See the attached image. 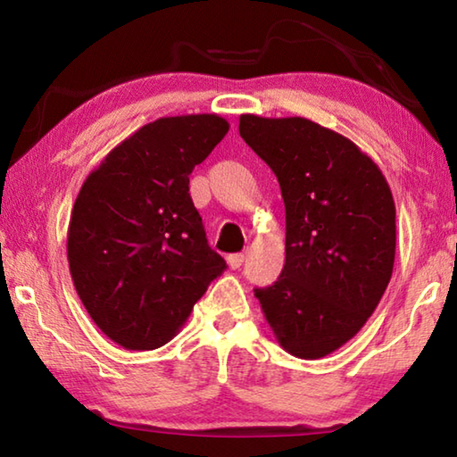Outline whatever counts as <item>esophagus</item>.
I'll list each match as a JSON object with an SVG mask.
<instances>
[{
  "label": "esophagus",
  "mask_w": 457,
  "mask_h": 457,
  "mask_svg": "<svg viewBox=\"0 0 457 457\" xmlns=\"http://www.w3.org/2000/svg\"><path fill=\"white\" fill-rule=\"evenodd\" d=\"M244 260H245L244 253H231V256L228 258V264L231 270H239V266L244 264Z\"/></svg>",
  "instance_id": "esophagus-1"
}]
</instances>
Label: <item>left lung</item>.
I'll use <instances>...</instances> for the list:
<instances>
[{
    "label": "left lung",
    "mask_w": 457,
    "mask_h": 457,
    "mask_svg": "<svg viewBox=\"0 0 457 457\" xmlns=\"http://www.w3.org/2000/svg\"><path fill=\"white\" fill-rule=\"evenodd\" d=\"M239 135L280 183L286 262L256 290L286 353L322 359L375 312L395 262V201L351 138L304 117H239Z\"/></svg>",
    "instance_id": "left-lung-1"
}]
</instances>
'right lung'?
I'll list each match as a JSON object with an SVG mask.
<instances>
[{
	"label": "right lung",
	"instance_id": "obj_1",
	"mask_svg": "<svg viewBox=\"0 0 457 457\" xmlns=\"http://www.w3.org/2000/svg\"><path fill=\"white\" fill-rule=\"evenodd\" d=\"M220 114L163 117L135 130L82 183L68 226L74 288L96 327L127 351L183 328L226 270L207 245L189 175L228 135Z\"/></svg>",
	"mask_w": 457,
	"mask_h": 457
}]
</instances>
